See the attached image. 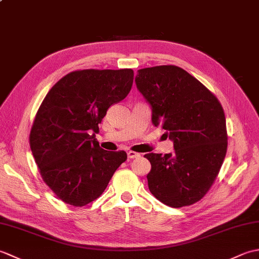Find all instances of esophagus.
Wrapping results in <instances>:
<instances>
[{
    "label": "esophagus",
    "mask_w": 259,
    "mask_h": 259,
    "mask_svg": "<svg viewBox=\"0 0 259 259\" xmlns=\"http://www.w3.org/2000/svg\"><path fill=\"white\" fill-rule=\"evenodd\" d=\"M126 155H128V158H130V159H134V158H138V157H140V155L138 152H135V151H128L126 152Z\"/></svg>",
    "instance_id": "1"
}]
</instances>
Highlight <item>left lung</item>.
<instances>
[{
    "mask_svg": "<svg viewBox=\"0 0 259 259\" xmlns=\"http://www.w3.org/2000/svg\"><path fill=\"white\" fill-rule=\"evenodd\" d=\"M137 89L151 107V121L174 142L172 153H147L151 194L180 208L210 189L227 151L226 119L217 98L195 76L176 65L138 70Z\"/></svg>",
    "mask_w": 259,
    "mask_h": 259,
    "instance_id": "obj_1",
    "label": "left lung"
}]
</instances>
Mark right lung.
<instances>
[{
	"label": "right lung",
	"mask_w": 259,
	"mask_h": 259,
	"mask_svg": "<svg viewBox=\"0 0 259 259\" xmlns=\"http://www.w3.org/2000/svg\"><path fill=\"white\" fill-rule=\"evenodd\" d=\"M134 71L81 70L59 80L38 108L30 146L45 183L65 203L84 206L100 196L126 160L123 150L99 146V123L122 101Z\"/></svg>",
	"instance_id": "obj_1"
}]
</instances>
